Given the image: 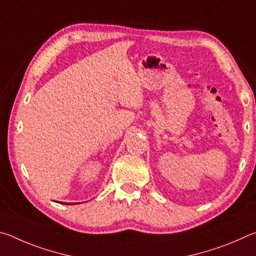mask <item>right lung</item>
Listing matches in <instances>:
<instances>
[{
	"label": "right lung",
	"mask_w": 256,
	"mask_h": 256,
	"mask_svg": "<svg viewBox=\"0 0 256 256\" xmlns=\"http://www.w3.org/2000/svg\"><path fill=\"white\" fill-rule=\"evenodd\" d=\"M62 203V202H60ZM64 204H73V203H64Z\"/></svg>",
	"instance_id": "obj_1"
}]
</instances>
